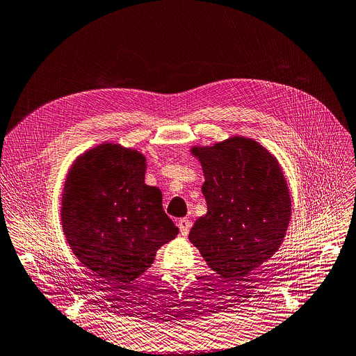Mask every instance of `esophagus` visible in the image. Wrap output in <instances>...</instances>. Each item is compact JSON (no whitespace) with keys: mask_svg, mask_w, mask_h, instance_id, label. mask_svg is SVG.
I'll use <instances>...</instances> for the list:
<instances>
[{"mask_svg":"<svg viewBox=\"0 0 356 356\" xmlns=\"http://www.w3.org/2000/svg\"><path fill=\"white\" fill-rule=\"evenodd\" d=\"M177 227H179V230H180L181 236H187V234H188V230H190V227H191V222H190V220H187V218H180V220L177 221Z\"/></svg>","mask_w":356,"mask_h":356,"instance_id":"1","label":"esophagus"}]
</instances>
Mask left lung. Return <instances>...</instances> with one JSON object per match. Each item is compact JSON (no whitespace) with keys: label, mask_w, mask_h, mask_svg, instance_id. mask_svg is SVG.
<instances>
[{"label":"left lung","mask_w":356,"mask_h":356,"mask_svg":"<svg viewBox=\"0 0 356 356\" xmlns=\"http://www.w3.org/2000/svg\"><path fill=\"white\" fill-rule=\"evenodd\" d=\"M190 152L204 173L207 213L196 220L188 240L224 282L240 286L285 237L291 218L286 180L275 156L250 138L233 136Z\"/></svg>","instance_id":"left-lung-1"}]
</instances>
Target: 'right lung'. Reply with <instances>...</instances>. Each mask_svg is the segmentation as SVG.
Listing matches in <instances>:
<instances>
[{
	"mask_svg": "<svg viewBox=\"0 0 356 356\" xmlns=\"http://www.w3.org/2000/svg\"><path fill=\"white\" fill-rule=\"evenodd\" d=\"M143 153L102 143L78 156L62 191L60 222L78 260L115 288H126L152 264L179 229L145 183Z\"/></svg>",
	"mask_w": 356,
	"mask_h": 356,
	"instance_id": "1",
	"label": "right lung"
}]
</instances>
